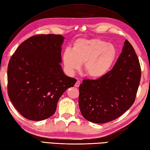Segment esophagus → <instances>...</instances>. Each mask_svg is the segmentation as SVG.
Returning a JSON list of instances; mask_svg holds the SVG:
<instances>
[{"label": "esophagus", "mask_w": 150, "mask_h": 150, "mask_svg": "<svg viewBox=\"0 0 150 150\" xmlns=\"http://www.w3.org/2000/svg\"><path fill=\"white\" fill-rule=\"evenodd\" d=\"M80 83H81L80 81H77V82H76V83L75 84V87H79V86L80 84H81Z\"/></svg>", "instance_id": "obj_1"}]
</instances>
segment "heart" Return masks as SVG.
I'll list each match as a JSON object with an SVG mask.
<instances>
[{
    "instance_id": "heart-1",
    "label": "heart",
    "mask_w": 150,
    "mask_h": 150,
    "mask_svg": "<svg viewBox=\"0 0 150 150\" xmlns=\"http://www.w3.org/2000/svg\"><path fill=\"white\" fill-rule=\"evenodd\" d=\"M117 57L114 45L100 39H79L71 50L66 49L62 56L65 69L73 74L83 64L86 75L92 79L103 77L110 71Z\"/></svg>"
}]
</instances>
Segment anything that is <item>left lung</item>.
<instances>
[{"label": "left lung", "mask_w": 150, "mask_h": 150, "mask_svg": "<svg viewBox=\"0 0 150 150\" xmlns=\"http://www.w3.org/2000/svg\"><path fill=\"white\" fill-rule=\"evenodd\" d=\"M140 77L139 59L125 40L112 69L101 78L84 79L80 84L79 105L82 115L95 123L117 119L134 102Z\"/></svg>", "instance_id": "obj_1"}]
</instances>
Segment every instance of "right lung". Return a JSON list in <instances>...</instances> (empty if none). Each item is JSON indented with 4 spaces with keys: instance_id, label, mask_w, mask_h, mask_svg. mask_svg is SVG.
<instances>
[{
    "instance_id": "obj_1",
    "label": "right lung",
    "mask_w": 150,
    "mask_h": 150,
    "mask_svg": "<svg viewBox=\"0 0 150 150\" xmlns=\"http://www.w3.org/2000/svg\"><path fill=\"white\" fill-rule=\"evenodd\" d=\"M60 35L29 38L16 49L8 66V94L24 117L42 121L55 113L59 98L77 80L62 69Z\"/></svg>"
}]
</instances>
